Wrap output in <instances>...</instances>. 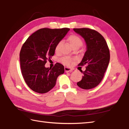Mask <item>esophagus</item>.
Returning a JSON list of instances; mask_svg holds the SVG:
<instances>
[{"label":"esophagus","mask_w":129,"mask_h":129,"mask_svg":"<svg viewBox=\"0 0 129 129\" xmlns=\"http://www.w3.org/2000/svg\"><path fill=\"white\" fill-rule=\"evenodd\" d=\"M64 70H65V73H69V72H71L72 71V70L71 69L67 68V67H65Z\"/></svg>","instance_id":"1"}]
</instances>
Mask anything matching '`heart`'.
Masks as SVG:
<instances>
[{"mask_svg":"<svg viewBox=\"0 0 129 129\" xmlns=\"http://www.w3.org/2000/svg\"><path fill=\"white\" fill-rule=\"evenodd\" d=\"M68 40L69 42L71 47H73L74 49L75 48H79L82 44V40L79 36L76 35H70V36H69V37L68 38ZM62 43V41H59V42L56 44L55 48V50L56 53L59 52ZM74 59L71 58L69 57V56H64V57L62 58L60 60V61L62 64H63L64 65L67 66H70L72 64V63L74 61Z\"/></svg>","mask_w":129,"mask_h":129,"instance_id":"heart-1","label":"heart"}]
</instances>
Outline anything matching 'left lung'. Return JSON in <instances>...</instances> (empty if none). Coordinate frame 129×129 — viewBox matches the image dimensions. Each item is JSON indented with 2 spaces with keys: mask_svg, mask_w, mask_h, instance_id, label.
<instances>
[{
  "mask_svg": "<svg viewBox=\"0 0 129 129\" xmlns=\"http://www.w3.org/2000/svg\"><path fill=\"white\" fill-rule=\"evenodd\" d=\"M85 39L87 50L79 66L86 65L82 80L77 85L84 89L93 88L102 80L108 66L110 52L105 39L97 31L88 28H74Z\"/></svg>",
  "mask_w": 129,
  "mask_h": 129,
  "instance_id": "1",
  "label": "left lung"
}]
</instances>
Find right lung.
<instances>
[{"label": "right lung", "mask_w": 129, "mask_h": 129, "mask_svg": "<svg viewBox=\"0 0 129 129\" xmlns=\"http://www.w3.org/2000/svg\"><path fill=\"white\" fill-rule=\"evenodd\" d=\"M69 30V28H41L22 45L20 53L21 73L32 91L39 93L48 92L55 86L58 76L64 74V66L59 62L52 68L44 65L54 54L56 44Z\"/></svg>", "instance_id": "add662e5"}]
</instances>
